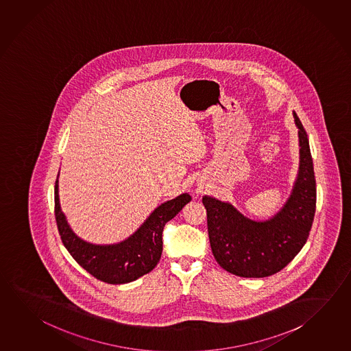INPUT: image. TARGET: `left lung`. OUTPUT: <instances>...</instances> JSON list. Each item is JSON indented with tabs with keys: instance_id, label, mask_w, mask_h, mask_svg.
I'll return each mask as SVG.
<instances>
[{
	"instance_id": "obj_1",
	"label": "left lung",
	"mask_w": 351,
	"mask_h": 351,
	"mask_svg": "<svg viewBox=\"0 0 351 351\" xmlns=\"http://www.w3.org/2000/svg\"><path fill=\"white\" fill-rule=\"evenodd\" d=\"M298 128L300 167L289 199L276 215L255 221L232 203L203 196L209 243L217 263L240 277H267L282 270L306 244L315 213V178L307 133Z\"/></svg>"
}]
</instances>
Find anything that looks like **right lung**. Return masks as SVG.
Returning <instances> with one entry per match:
<instances>
[{"label":"right lung","instance_id":"add662e5","mask_svg":"<svg viewBox=\"0 0 351 351\" xmlns=\"http://www.w3.org/2000/svg\"><path fill=\"white\" fill-rule=\"evenodd\" d=\"M58 178L54 189L56 219L62 244L82 269L99 281L111 285L136 281L154 269L162 252V230L165 224L191 201L189 193H182L161 203L127 239L116 244L99 245L81 239L69 226L60 207Z\"/></svg>","mask_w":351,"mask_h":351}]
</instances>
